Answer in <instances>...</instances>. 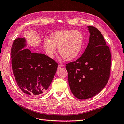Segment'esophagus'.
<instances>
[{
  "label": "esophagus",
  "instance_id": "34e87169",
  "mask_svg": "<svg viewBox=\"0 0 124 124\" xmlns=\"http://www.w3.org/2000/svg\"><path fill=\"white\" fill-rule=\"evenodd\" d=\"M62 67V64H59L58 65V69H59V68H61Z\"/></svg>",
  "mask_w": 124,
  "mask_h": 124
}]
</instances>
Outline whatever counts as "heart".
<instances>
[{"mask_svg":"<svg viewBox=\"0 0 124 124\" xmlns=\"http://www.w3.org/2000/svg\"><path fill=\"white\" fill-rule=\"evenodd\" d=\"M84 35L78 30H66L53 33L50 39L44 42V48L46 55L53 58L56 53V47L63 59L67 61L78 56L82 49Z\"/></svg>","mask_w":124,"mask_h":124,"instance_id":"b5f03b06","label":"heart"}]
</instances>
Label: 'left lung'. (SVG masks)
Listing matches in <instances>:
<instances>
[{"mask_svg": "<svg viewBox=\"0 0 124 124\" xmlns=\"http://www.w3.org/2000/svg\"><path fill=\"white\" fill-rule=\"evenodd\" d=\"M89 42L82 56L66 64L68 83L71 92L79 99H86L98 94L110 78L111 54L101 32L87 26Z\"/></svg>", "mask_w": 124, "mask_h": 124, "instance_id": "left-lung-1", "label": "left lung"}]
</instances>
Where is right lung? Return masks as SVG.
<instances>
[{"label":"right lung","instance_id":"right-lung-1","mask_svg":"<svg viewBox=\"0 0 124 124\" xmlns=\"http://www.w3.org/2000/svg\"><path fill=\"white\" fill-rule=\"evenodd\" d=\"M25 43V38H18L14 41L10 53L12 70L22 91L35 97L48 89L56 73L58 64L43 54L22 49Z\"/></svg>","mask_w":124,"mask_h":124}]
</instances>
